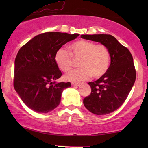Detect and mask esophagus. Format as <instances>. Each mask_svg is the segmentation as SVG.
I'll return each instance as SVG.
<instances>
[{"label":"esophagus","mask_w":148,"mask_h":148,"mask_svg":"<svg viewBox=\"0 0 148 148\" xmlns=\"http://www.w3.org/2000/svg\"><path fill=\"white\" fill-rule=\"evenodd\" d=\"M80 84H78V83H72V86H76V87H77V86H80Z\"/></svg>","instance_id":"1"}]
</instances>
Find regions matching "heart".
I'll list each match as a JSON object with an SVG mask.
<instances>
[{"label": "heart", "mask_w": 148, "mask_h": 148, "mask_svg": "<svg viewBox=\"0 0 148 148\" xmlns=\"http://www.w3.org/2000/svg\"><path fill=\"white\" fill-rule=\"evenodd\" d=\"M71 53L60 48L55 54V61L60 69L67 72L73 65V58L79 60L80 69L71 71L64 76L66 80L81 82L91 76L99 78L108 71L110 63V54L106 46L93 42L78 40L70 46ZM74 58H73L72 57Z\"/></svg>", "instance_id": "heart-1"}]
</instances>
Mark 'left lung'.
I'll return each instance as SVG.
<instances>
[{"label": "left lung", "mask_w": 148, "mask_h": 148, "mask_svg": "<svg viewBox=\"0 0 148 148\" xmlns=\"http://www.w3.org/2000/svg\"><path fill=\"white\" fill-rule=\"evenodd\" d=\"M81 38L101 43L110 52V64L108 71L98 80L88 83L92 92L84 99L85 107L93 114H109L124 103L134 85L136 71L133 56L111 35H82Z\"/></svg>", "instance_id": "left-lung-1"}]
</instances>
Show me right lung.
I'll return each mask as SVG.
<instances>
[{"label":"right lung","mask_w":148,"mask_h":148,"mask_svg":"<svg viewBox=\"0 0 148 148\" xmlns=\"http://www.w3.org/2000/svg\"><path fill=\"white\" fill-rule=\"evenodd\" d=\"M79 36L46 32L35 36L19 49L15 60L14 88L30 109L47 113L60 104L63 90L71 85L55 82L62 75L55 54L62 45Z\"/></svg>","instance_id":"obj_1"}]
</instances>
